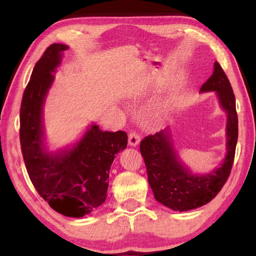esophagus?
Masks as SVG:
<instances>
[{"label": "esophagus", "instance_id": "obj_1", "mask_svg": "<svg viewBox=\"0 0 256 256\" xmlns=\"http://www.w3.org/2000/svg\"><path fill=\"white\" fill-rule=\"evenodd\" d=\"M141 141V138L136 132H130L128 135V144L132 146H136Z\"/></svg>", "mask_w": 256, "mask_h": 256}]
</instances>
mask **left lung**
I'll use <instances>...</instances> for the list:
<instances>
[{
	"label": "left lung",
	"instance_id": "left-lung-1",
	"mask_svg": "<svg viewBox=\"0 0 256 256\" xmlns=\"http://www.w3.org/2000/svg\"><path fill=\"white\" fill-rule=\"evenodd\" d=\"M200 92H216L227 113V154L222 166L206 174H192L178 158L168 128L146 136L140 144L154 197L174 211H188L211 202L228 180L234 162L238 142L236 96L218 62H214V71L202 84Z\"/></svg>",
	"mask_w": 256,
	"mask_h": 256
}]
</instances>
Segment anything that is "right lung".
Masks as SVG:
<instances>
[{
    "label": "right lung",
    "mask_w": 256,
    "mask_h": 256,
    "mask_svg": "<svg viewBox=\"0 0 256 256\" xmlns=\"http://www.w3.org/2000/svg\"><path fill=\"white\" fill-rule=\"evenodd\" d=\"M68 46L52 44L34 65L20 110V141L31 183L45 202L62 216L80 218L106 200L114 157L126 149V132L87 129L72 148L48 152L43 142V104L54 82L52 72Z\"/></svg>",
    "instance_id": "1"
}]
</instances>
